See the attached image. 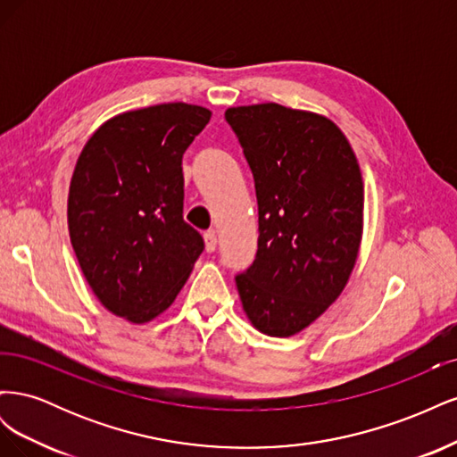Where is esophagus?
<instances>
[{"label":"esophagus","instance_id":"34e87169","mask_svg":"<svg viewBox=\"0 0 457 457\" xmlns=\"http://www.w3.org/2000/svg\"><path fill=\"white\" fill-rule=\"evenodd\" d=\"M204 240H205V250L207 252H215L217 250V234H215V230H207L205 234H204Z\"/></svg>","mask_w":457,"mask_h":457}]
</instances>
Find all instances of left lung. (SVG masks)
<instances>
[{"label": "left lung", "mask_w": 457, "mask_h": 457, "mask_svg": "<svg viewBox=\"0 0 457 457\" xmlns=\"http://www.w3.org/2000/svg\"><path fill=\"white\" fill-rule=\"evenodd\" d=\"M259 205L252 267L237 276L244 312L272 337L311 326L354 269L364 183L347 137L326 116L276 103L228 108Z\"/></svg>", "instance_id": "8db88e82"}]
</instances>
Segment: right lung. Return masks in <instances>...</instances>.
Segmentation results:
<instances>
[{
  "mask_svg": "<svg viewBox=\"0 0 457 457\" xmlns=\"http://www.w3.org/2000/svg\"><path fill=\"white\" fill-rule=\"evenodd\" d=\"M204 106L165 103L96 129L68 192L74 253L103 307L129 322L168 309L204 252L183 219V154L210 121Z\"/></svg>",
  "mask_w": 457,
  "mask_h": 457,
  "instance_id": "right-lung-1",
  "label": "right lung"
}]
</instances>
